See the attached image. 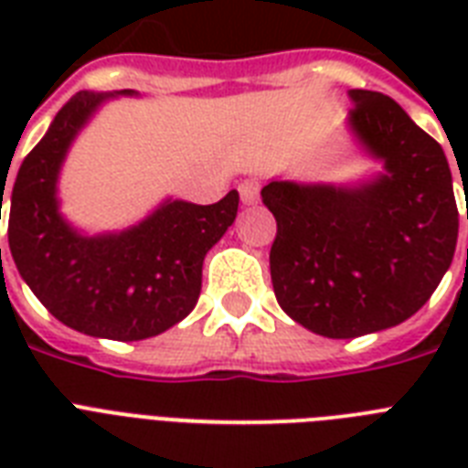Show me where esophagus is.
I'll list each match as a JSON object with an SVG mask.
<instances>
[{
    "label": "esophagus",
    "instance_id": "obj_1",
    "mask_svg": "<svg viewBox=\"0 0 468 468\" xmlns=\"http://www.w3.org/2000/svg\"><path fill=\"white\" fill-rule=\"evenodd\" d=\"M238 191H240L242 204L245 206L257 204V198H260V182H257V179H245V182H240Z\"/></svg>",
    "mask_w": 468,
    "mask_h": 468
}]
</instances>
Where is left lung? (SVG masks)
Listing matches in <instances>:
<instances>
[{
  "mask_svg": "<svg viewBox=\"0 0 468 468\" xmlns=\"http://www.w3.org/2000/svg\"><path fill=\"white\" fill-rule=\"evenodd\" d=\"M349 128L386 175L359 186L270 182V270L289 318L333 340L386 330L420 311L457 250L452 172L435 138L391 97L352 90ZM468 218V216H466Z\"/></svg>",
  "mask_w": 468,
  "mask_h": 468,
  "instance_id": "left-lung-1",
  "label": "left lung"
}]
</instances>
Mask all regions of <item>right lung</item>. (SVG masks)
I'll return each mask as SVG.
<instances>
[{"mask_svg": "<svg viewBox=\"0 0 468 468\" xmlns=\"http://www.w3.org/2000/svg\"><path fill=\"white\" fill-rule=\"evenodd\" d=\"M109 97L75 94L21 162L11 189L9 250L18 274L60 323L131 342L165 333L194 311L206 252L233 226L240 197L233 189L211 206L165 201L119 235L84 238L69 228L58 213V172L69 143Z\"/></svg>", "mask_w": 468, "mask_h": 468, "instance_id": "obj_1", "label": "right lung"}]
</instances>
